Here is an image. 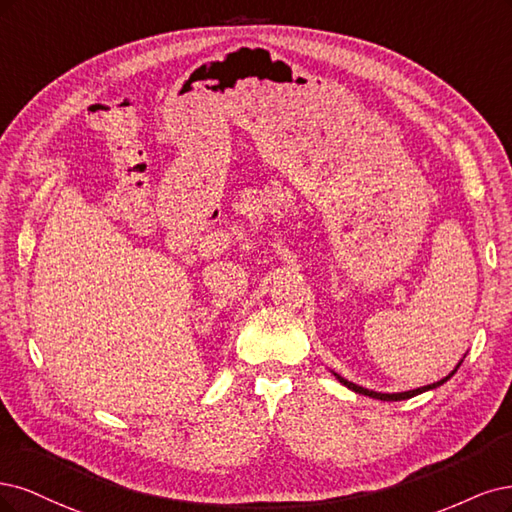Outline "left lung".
I'll return each mask as SVG.
<instances>
[{"label":"left lung","mask_w":512,"mask_h":512,"mask_svg":"<svg viewBox=\"0 0 512 512\" xmlns=\"http://www.w3.org/2000/svg\"><path fill=\"white\" fill-rule=\"evenodd\" d=\"M336 376H338V381H340L342 385H346V387L353 389V391H357V393H361V395H370V398H374V400H383V402H398V400L415 398V395H419V393H423V391H427V389H434V387H438V385H442V383H447L449 378L453 376V372H451L447 378H442V381L434 383V385H427V387H421V389H412V391H404V393H376V391H370V389L359 387V385H355V383H351V381H346V378H342L340 374H336Z\"/></svg>","instance_id":"obj_1"}]
</instances>
